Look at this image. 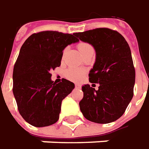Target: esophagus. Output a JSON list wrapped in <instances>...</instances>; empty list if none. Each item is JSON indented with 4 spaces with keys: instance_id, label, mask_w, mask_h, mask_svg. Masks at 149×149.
I'll use <instances>...</instances> for the list:
<instances>
[{
    "instance_id": "1",
    "label": "esophagus",
    "mask_w": 149,
    "mask_h": 149,
    "mask_svg": "<svg viewBox=\"0 0 149 149\" xmlns=\"http://www.w3.org/2000/svg\"><path fill=\"white\" fill-rule=\"evenodd\" d=\"M75 86H76V88H78V89H80V88H81V85L79 84V83H76V84H75Z\"/></svg>"
}]
</instances>
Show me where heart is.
Returning <instances> with one entry per match:
<instances>
[{"mask_svg": "<svg viewBox=\"0 0 149 149\" xmlns=\"http://www.w3.org/2000/svg\"><path fill=\"white\" fill-rule=\"evenodd\" d=\"M78 49H79L81 54H82L85 51L92 49V47L91 44L81 42V43L78 44ZM66 50L67 49L64 50V53L66 52ZM83 72H84V71L82 69H80V68H69L66 72V77L68 79L72 80V81H77L82 77Z\"/></svg>", "mask_w": 149, "mask_h": 149, "instance_id": "b5f03b06", "label": "heart"}]
</instances>
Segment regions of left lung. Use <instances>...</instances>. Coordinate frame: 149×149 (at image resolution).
Returning <instances> with one entry per match:
<instances>
[{
    "label": "left lung",
    "instance_id": "obj_1",
    "mask_svg": "<svg viewBox=\"0 0 149 149\" xmlns=\"http://www.w3.org/2000/svg\"><path fill=\"white\" fill-rule=\"evenodd\" d=\"M74 34L95 49V62L89 81L100 84L97 91L89 84L82 86L80 110L86 120L97 124L117 120L134 95L135 70L130 48L120 33L110 29H95Z\"/></svg>",
    "mask_w": 149,
    "mask_h": 149
}]
</instances>
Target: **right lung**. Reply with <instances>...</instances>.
Segmentation results:
<instances>
[{"mask_svg": "<svg viewBox=\"0 0 149 149\" xmlns=\"http://www.w3.org/2000/svg\"><path fill=\"white\" fill-rule=\"evenodd\" d=\"M79 42L75 34L43 31L30 35L19 50L13 70V94L20 116L34 127L58 120L62 101L74 89L73 82L55 83L50 71L61 65L63 51Z\"/></svg>", "mask_w": 149, "mask_h": 149, "instance_id": "1", "label": "right lung"}]
</instances>
